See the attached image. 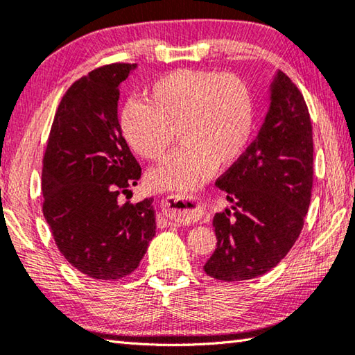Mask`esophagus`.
Masks as SVG:
<instances>
[{
    "label": "esophagus",
    "instance_id": "34e87169",
    "mask_svg": "<svg viewBox=\"0 0 355 355\" xmlns=\"http://www.w3.org/2000/svg\"><path fill=\"white\" fill-rule=\"evenodd\" d=\"M184 202L177 196H171L161 202V209L166 219V224L169 225H182L184 224Z\"/></svg>",
    "mask_w": 355,
    "mask_h": 355
}]
</instances>
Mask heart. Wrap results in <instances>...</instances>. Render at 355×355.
<instances>
[{
    "mask_svg": "<svg viewBox=\"0 0 355 355\" xmlns=\"http://www.w3.org/2000/svg\"><path fill=\"white\" fill-rule=\"evenodd\" d=\"M146 105L131 100L119 127L125 142L148 161L163 159L175 131L183 146L150 171L156 191L191 192L230 167L248 148L254 130V101L245 83L233 73L180 69L161 76L146 94Z\"/></svg>",
    "mask_w": 355,
    "mask_h": 355,
    "instance_id": "1",
    "label": "heart"
}]
</instances>
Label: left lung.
<instances>
[{
  "instance_id": "obj_1",
  "label": "left lung",
  "mask_w": 355,
  "mask_h": 355,
  "mask_svg": "<svg viewBox=\"0 0 355 355\" xmlns=\"http://www.w3.org/2000/svg\"><path fill=\"white\" fill-rule=\"evenodd\" d=\"M271 105L255 141L216 186L233 213H216L218 244L205 263L209 277L238 282L277 266L300 235L313 186V133L305 100L277 71Z\"/></svg>"
}]
</instances>
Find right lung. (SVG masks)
<instances>
[{"label": "right lung", "mask_w": 355, "mask_h": 355, "mask_svg": "<svg viewBox=\"0 0 355 355\" xmlns=\"http://www.w3.org/2000/svg\"><path fill=\"white\" fill-rule=\"evenodd\" d=\"M137 67L111 64L69 87L48 137L44 216L71 266L97 280H117L139 266L156 233L153 199L120 203L141 166L119 127V86Z\"/></svg>", "instance_id": "add662e5"}]
</instances>
